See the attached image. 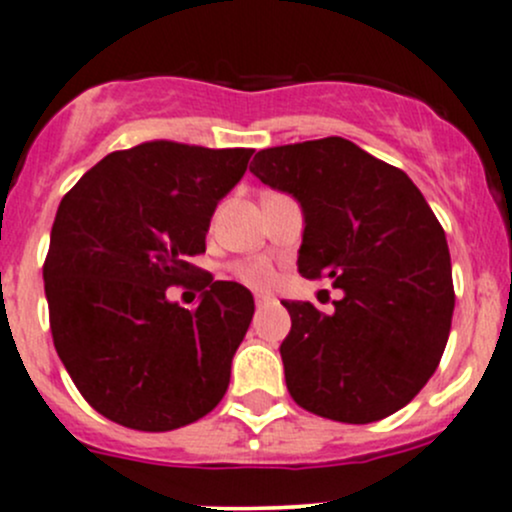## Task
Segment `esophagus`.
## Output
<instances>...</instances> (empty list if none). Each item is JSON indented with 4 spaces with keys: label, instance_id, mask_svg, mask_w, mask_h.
<instances>
[{
    "label": "esophagus",
    "instance_id": "34e87169",
    "mask_svg": "<svg viewBox=\"0 0 512 512\" xmlns=\"http://www.w3.org/2000/svg\"><path fill=\"white\" fill-rule=\"evenodd\" d=\"M255 304H257V309H262V307H265V304H270V297H265V294H257Z\"/></svg>",
    "mask_w": 512,
    "mask_h": 512
}]
</instances>
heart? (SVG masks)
Returning <instances> with one entry per match:
<instances>
[{
  "mask_svg": "<svg viewBox=\"0 0 512 512\" xmlns=\"http://www.w3.org/2000/svg\"><path fill=\"white\" fill-rule=\"evenodd\" d=\"M232 275L252 289H270L277 282L275 267L267 260H247L232 267Z\"/></svg>",
  "mask_w": 512,
  "mask_h": 512,
  "instance_id": "b5f03b06",
  "label": "heart"
}]
</instances>
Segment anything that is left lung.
I'll use <instances>...</instances> for the list:
<instances>
[{"label":"left lung","instance_id":"left-lung-1","mask_svg":"<svg viewBox=\"0 0 512 512\" xmlns=\"http://www.w3.org/2000/svg\"><path fill=\"white\" fill-rule=\"evenodd\" d=\"M265 185L304 213L299 275L344 289L332 314L282 302L287 391L332 421L371 423L426 386L451 332L446 232L404 170L339 136L265 148L252 160Z\"/></svg>","mask_w":512,"mask_h":512}]
</instances>
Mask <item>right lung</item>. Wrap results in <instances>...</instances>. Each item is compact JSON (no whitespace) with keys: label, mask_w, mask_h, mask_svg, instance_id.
<instances>
[{"label":"right lung","mask_w":512,"mask_h":512,"mask_svg":"<svg viewBox=\"0 0 512 512\" xmlns=\"http://www.w3.org/2000/svg\"><path fill=\"white\" fill-rule=\"evenodd\" d=\"M252 148L141 143L108 153L61 198L44 260L49 327L71 381L101 416L173 431L220 404L255 302L237 282L199 283L201 304L168 286L203 274L190 257Z\"/></svg>","instance_id":"add662e5"}]
</instances>
